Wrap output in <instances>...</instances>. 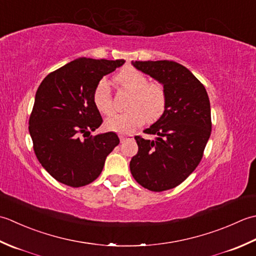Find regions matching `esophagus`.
<instances>
[{"mask_svg": "<svg viewBox=\"0 0 256 256\" xmlns=\"http://www.w3.org/2000/svg\"><path fill=\"white\" fill-rule=\"evenodd\" d=\"M119 139H120L122 142H124V140H127V139H132V134H119Z\"/></svg>", "mask_w": 256, "mask_h": 256, "instance_id": "obj_1", "label": "esophagus"}]
</instances>
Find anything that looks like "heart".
Returning a JSON list of instances; mask_svg holds the SVG:
<instances>
[{
    "mask_svg": "<svg viewBox=\"0 0 256 256\" xmlns=\"http://www.w3.org/2000/svg\"><path fill=\"white\" fill-rule=\"evenodd\" d=\"M122 88L132 92L129 99V110L114 114L106 119L105 127L114 132L130 134L147 120L154 122L162 116L166 108V92L158 82H148V77L138 70L124 68L116 76ZM94 105L102 114L114 112L112 95L107 80H99L92 94Z\"/></svg>",
    "mask_w": 256,
    "mask_h": 256,
    "instance_id": "heart-1",
    "label": "heart"
}]
</instances>
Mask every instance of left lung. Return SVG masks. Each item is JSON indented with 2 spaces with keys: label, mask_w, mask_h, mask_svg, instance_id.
<instances>
[{
  "label": "left lung",
  "mask_w": 256,
  "mask_h": 256,
  "mask_svg": "<svg viewBox=\"0 0 256 256\" xmlns=\"http://www.w3.org/2000/svg\"><path fill=\"white\" fill-rule=\"evenodd\" d=\"M136 68L161 82L166 108L157 122L144 130L154 140L136 136L138 152L130 171L140 186L161 192L179 186L200 164L211 134V108L204 86L174 60L132 62Z\"/></svg>",
  "instance_id": "obj_1"
}]
</instances>
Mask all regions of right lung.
I'll use <instances>...</instances> for the list:
<instances>
[{
  "label": "right lung",
  "mask_w": 256,
  "mask_h": 256,
  "mask_svg": "<svg viewBox=\"0 0 256 256\" xmlns=\"http://www.w3.org/2000/svg\"><path fill=\"white\" fill-rule=\"evenodd\" d=\"M124 62L82 57L50 72L40 82L28 130L36 157L60 184H90L119 144L118 136L112 132L90 136L102 124L92 94L99 80Z\"/></svg>",
  "instance_id": "obj_1"
}]
</instances>
